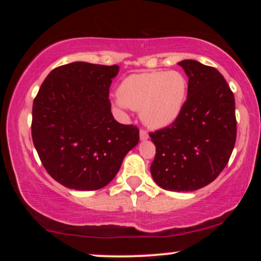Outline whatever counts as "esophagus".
Segmentation results:
<instances>
[{"mask_svg": "<svg viewBox=\"0 0 261 261\" xmlns=\"http://www.w3.org/2000/svg\"><path fill=\"white\" fill-rule=\"evenodd\" d=\"M140 139H141V141H146V140H147L148 139L147 131L143 130V128H141V130H140Z\"/></svg>", "mask_w": 261, "mask_h": 261, "instance_id": "obj_1", "label": "esophagus"}]
</instances>
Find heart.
Instances as JSON below:
<instances>
[{
  "label": "heart",
  "instance_id": "obj_1",
  "mask_svg": "<svg viewBox=\"0 0 261 261\" xmlns=\"http://www.w3.org/2000/svg\"><path fill=\"white\" fill-rule=\"evenodd\" d=\"M188 95V81L178 71H154L128 76L119 87L116 104L140 110L151 128L169 126L180 115Z\"/></svg>",
  "mask_w": 261,
  "mask_h": 261
}]
</instances>
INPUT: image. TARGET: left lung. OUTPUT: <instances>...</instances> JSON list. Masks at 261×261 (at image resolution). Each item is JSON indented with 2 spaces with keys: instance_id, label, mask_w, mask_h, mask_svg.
Here are the masks:
<instances>
[{
  "instance_id": "left-lung-1",
  "label": "left lung",
  "mask_w": 261,
  "mask_h": 261,
  "mask_svg": "<svg viewBox=\"0 0 261 261\" xmlns=\"http://www.w3.org/2000/svg\"><path fill=\"white\" fill-rule=\"evenodd\" d=\"M189 77L188 98L169 126L149 133L155 145L151 174L161 188L194 191L220 175L237 137L234 95L215 67L195 60L178 64Z\"/></svg>"
}]
</instances>
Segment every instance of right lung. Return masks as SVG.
<instances>
[{"mask_svg": "<svg viewBox=\"0 0 261 261\" xmlns=\"http://www.w3.org/2000/svg\"><path fill=\"white\" fill-rule=\"evenodd\" d=\"M119 66L72 62L54 68L33 101L32 137L44 168L74 190L113 180L139 143L135 125L114 119L109 100Z\"/></svg>", "mask_w": 261, "mask_h": 261, "instance_id": "1", "label": "right lung"}]
</instances>
